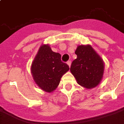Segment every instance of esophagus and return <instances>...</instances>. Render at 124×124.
<instances>
[{
	"instance_id": "1",
	"label": "esophagus",
	"mask_w": 124,
	"mask_h": 124,
	"mask_svg": "<svg viewBox=\"0 0 124 124\" xmlns=\"http://www.w3.org/2000/svg\"><path fill=\"white\" fill-rule=\"evenodd\" d=\"M67 64L69 66V67H70V65H71V61L69 60V61H68L67 62Z\"/></svg>"
}]
</instances>
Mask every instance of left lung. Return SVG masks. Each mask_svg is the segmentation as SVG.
<instances>
[{
	"label": "left lung",
	"instance_id": "left-lung-1",
	"mask_svg": "<svg viewBox=\"0 0 124 124\" xmlns=\"http://www.w3.org/2000/svg\"><path fill=\"white\" fill-rule=\"evenodd\" d=\"M75 54L77 58L72 63L70 71L78 84L88 89L98 86L104 74L103 60L90 45L78 46Z\"/></svg>",
	"mask_w": 124,
	"mask_h": 124
}]
</instances>
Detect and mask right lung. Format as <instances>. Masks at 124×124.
I'll return each mask as SVG.
<instances>
[{
  "label": "right lung",
  "instance_id": "1",
  "mask_svg": "<svg viewBox=\"0 0 124 124\" xmlns=\"http://www.w3.org/2000/svg\"><path fill=\"white\" fill-rule=\"evenodd\" d=\"M61 61V55L52 50L48 44L40 47L31 66L33 79L42 90L50 93L59 85L62 76L69 70Z\"/></svg>",
  "mask_w": 124,
  "mask_h": 124
}]
</instances>
